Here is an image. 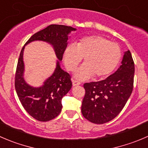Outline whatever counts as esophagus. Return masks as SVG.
I'll list each match as a JSON object with an SVG mask.
<instances>
[{"label": "esophagus", "mask_w": 148, "mask_h": 148, "mask_svg": "<svg viewBox=\"0 0 148 148\" xmlns=\"http://www.w3.org/2000/svg\"><path fill=\"white\" fill-rule=\"evenodd\" d=\"M79 85H80V82L77 81V80H73V86H79Z\"/></svg>", "instance_id": "34e87169"}]
</instances>
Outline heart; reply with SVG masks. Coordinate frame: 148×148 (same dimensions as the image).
Instances as JSON below:
<instances>
[{
	"instance_id": "obj_1",
	"label": "heart",
	"mask_w": 148,
	"mask_h": 148,
	"mask_svg": "<svg viewBox=\"0 0 148 148\" xmlns=\"http://www.w3.org/2000/svg\"><path fill=\"white\" fill-rule=\"evenodd\" d=\"M83 58L85 64L76 72V78L86 80L93 75L94 78L102 79L115 71L122 58V50L117 43L99 35H93L65 48L64 62L71 72L75 71Z\"/></svg>"
}]
</instances>
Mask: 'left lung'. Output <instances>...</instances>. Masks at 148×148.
<instances>
[{
  "mask_svg": "<svg viewBox=\"0 0 148 148\" xmlns=\"http://www.w3.org/2000/svg\"><path fill=\"white\" fill-rule=\"evenodd\" d=\"M134 64L131 52H124L122 65L105 80L83 85L86 94L81 106L83 116L94 124L114 119L125 106L133 90Z\"/></svg>",
  "mask_w": 148,
  "mask_h": 148,
  "instance_id": "left-lung-1",
  "label": "left lung"
}]
</instances>
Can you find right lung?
Masks as SVG:
<instances>
[{
    "mask_svg": "<svg viewBox=\"0 0 148 148\" xmlns=\"http://www.w3.org/2000/svg\"><path fill=\"white\" fill-rule=\"evenodd\" d=\"M76 29L65 25L52 24L32 35L23 47L15 75V88L23 107L29 115L40 122L55 119L62 110V99L72 87L71 77L60 65L68 45V34ZM34 40H43L54 48L58 60L53 74L40 87H32L23 78V55L25 46Z\"/></svg>",
    "mask_w": 148,
    "mask_h": 148,
    "instance_id": "right-lung-1",
    "label": "right lung"
}]
</instances>
